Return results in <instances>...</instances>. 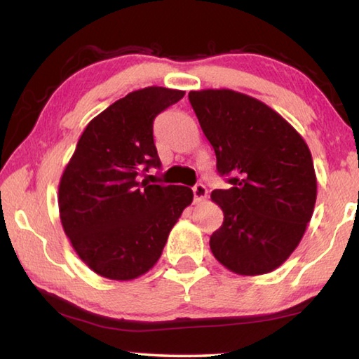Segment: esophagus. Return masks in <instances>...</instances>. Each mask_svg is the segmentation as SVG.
<instances>
[{"mask_svg":"<svg viewBox=\"0 0 359 359\" xmlns=\"http://www.w3.org/2000/svg\"><path fill=\"white\" fill-rule=\"evenodd\" d=\"M193 194H194V202L205 201V198H207V188L202 185V184H198L196 187L193 188Z\"/></svg>","mask_w":359,"mask_h":359,"instance_id":"obj_1","label":"esophagus"}]
</instances>
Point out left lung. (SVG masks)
<instances>
[{"instance_id": "8db88e82", "label": "left lung", "mask_w": 359, "mask_h": 359, "mask_svg": "<svg viewBox=\"0 0 359 359\" xmlns=\"http://www.w3.org/2000/svg\"><path fill=\"white\" fill-rule=\"evenodd\" d=\"M229 190H213L224 221L210 237L215 259L242 276L281 266L302 242L317 199L308 144L264 102L232 89L188 94Z\"/></svg>"}]
</instances>
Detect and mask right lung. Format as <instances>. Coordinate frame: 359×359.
I'll list each match as a JSON object with an SVG mask.
<instances>
[{"label":"right lung","mask_w":359,"mask_h":359,"mask_svg":"<svg viewBox=\"0 0 359 359\" xmlns=\"http://www.w3.org/2000/svg\"><path fill=\"white\" fill-rule=\"evenodd\" d=\"M185 90H133L90 121L57 187L62 229L97 275L130 281L160 259L169 232L193 202L188 187L149 185L140 174L160 158L154 119Z\"/></svg>","instance_id":"obj_1"}]
</instances>
